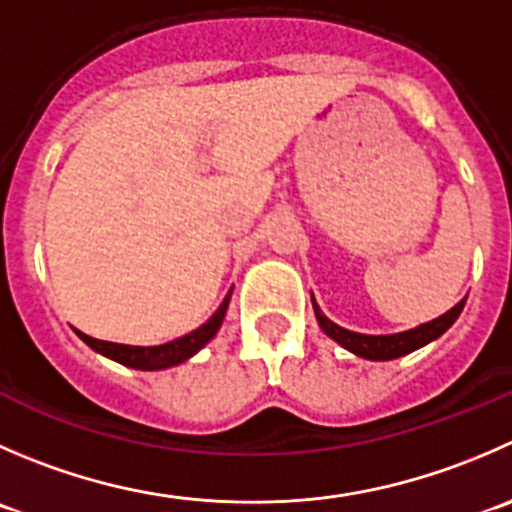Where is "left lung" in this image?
I'll return each instance as SVG.
<instances>
[{
    "label": "left lung",
    "instance_id": "1",
    "mask_svg": "<svg viewBox=\"0 0 512 512\" xmlns=\"http://www.w3.org/2000/svg\"><path fill=\"white\" fill-rule=\"evenodd\" d=\"M312 307H315V317L317 322H320L322 332H325L327 337H332L337 345L355 352L357 357H365V360H395V357H403L408 355V352L418 350V347L428 345V342L438 340V337L458 320V315L465 307V300H460L458 305H455L453 310L445 312V315L435 317V320L425 322V325L413 327V330L395 332V335H362V332L345 330V327L335 325L330 317L322 315L315 297H312Z\"/></svg>",
    "mask_w": 512,
    "mask_h": 512
}]
</instances>
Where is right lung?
Listing matches in <instances>:
<instances>
[{
	"label": "right lung",
	"mask_w": 512,
	"mask_h": 512,
	"mask_svg": "<svg viewBox=\"0 0 512 512\" xmlns=\"http://www.w3.org/2000/svg\"><path fill=\"white\" fill-rule=\"evenodd\" d=\"M230 297H232V290L227 292L225 300H222V305L217 307V312L205 322V325H200L197 330H192L190 335H182V337H177V340L165 342V345H152V347L119 345V342L97 340V337H89L79 330H74V332H77V335L82 337V340L87 342L94 352H99V355L119 362V365L135 367V370H165V367L180 365V362L190 360L195 352H200L202 347H205L207 342L217 335L222 320H225Z\"/></svg>",
	"instance_id": "right-lung-1"
}]
</instances>
